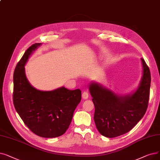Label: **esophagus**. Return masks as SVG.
Returning <instances> with one entry per match:
<instances>
[{
  "mask_svg": "<svg viewBox=\"0 0 160 160\" xmlns=\"http://www.w3.org/2000/svg\"><path fill=\"white\" fill-rule=\"evenodd\" d=\"M82 98L84 99H87L88 97H89V94H88V92H84L82 93Z\"/></svg>",
  "mask_w": 160,
  "mask_h": 160,
  "instance_id": "esophagus-1",
  "label": "esophagus"
}]
</instances>
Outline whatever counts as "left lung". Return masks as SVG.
<instances>
[{
    "label": "left lung",
    "mask_w": 160,
    "mask_h": 160,
    "mask_svg": "<svg viewBox=\"0 0 160 160\" xmlns=\"http://www.w3.org/2000/svg\"><path fill=\"white\" fill-rule=\"evenodd\" d=\"M142 76L139 86L131 95H118L98 83L89 84L95 106L94 121L99 133L113 138L128 133L144 116L148 108L151 75L141 58Z\"/></svg>",
    "instance_id": "obj_1"
}]
</instances>
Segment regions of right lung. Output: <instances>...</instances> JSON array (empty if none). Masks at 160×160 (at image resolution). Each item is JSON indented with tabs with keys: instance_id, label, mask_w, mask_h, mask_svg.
Listing matches in <instances>:
<instances>
[{
	"instance_id": "right-lung-1",
	"label": "right lung",
	"mask_w": 160,
	"mask_h": 160,
	"mask_svg": "<svg viewBox=\"0 0 160 160\" xmlns=\"http://www.w3.org/2000/svg\"><path fill=\"white\" fill-rule=\"evenodd\" d=\"M40 43L26 50L13 72V105L32 133L44 138L63 135L70 126L75 108L81 101V91L61 87L53 91H40L27 80L25 66Z\"/></svg>"
}]
</instances>
